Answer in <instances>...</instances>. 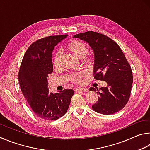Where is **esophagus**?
Wrapping results in <instances>:
<instances>
[{
    "label": "esophagus",
    "mask_w": 150,
    "mask_h": 150,
    "mask_svg": "<svg viewBox=\"0 0 150 150\" xmlns=\"http://www.w3.org/2000/svg\"><path fill=\"white\" fill-rule=\"evenodd\" d=\"M88 88H78L76 89H75V91L76 92H78V91H88Z\"/></svg>",
    "instance_id": "esophagus-1"
}]
</instances>
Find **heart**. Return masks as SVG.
I'll use <instances>...</instances> for the list:
<instances>
[{
    "label": "heart",
    "mask_w": 150,
    "mask_h": 150,
    "mask_svg": "<svg viewBox=\"0 0 150 150\" xmlns=\"http://www.w3.org/2000/svg\"><path fill=\"white\" fill-rule=\"evenodd\" d=\"M67 49L72 52L78 59H82V61L85 64H90L91 62V57L87 55L89 50L88 44L84 41L79 39H72L67 44ZM60 52H56L52 59L53 66L54 68H58L60 65ZM86 75L84 72L78 73H74L69 76V80L71 82L75 83H80L82 78Z\"/></svg>",
    "instance_id": "b5f03b06"
}]
</instances>
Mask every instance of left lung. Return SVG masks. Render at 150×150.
Listing matches in <instances>:
<instances>
[{"mask_svg": "<svg viewBox=\"0 0 150 150\" xmlns=\"http://www.w3.org/2000/svg\"><path fill=\"white\" fill-rule=\"evenodd\" d=\"M74 38L89 43L94 51L93 75L96 80L105 81L107 86L97 91L98 100L92 105L94 111L112 115L124 108L130 99L133 82L132 69L116 42L102 33L90 31L78 33Z\"/></svg>", "mask_w": 150, "mask_h": 150, "instance_id": "left-lung-1", "label": "left lung"}]
</instances>
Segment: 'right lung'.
<instances>
[{"label": "right lung", "instance_id": "right-lung-1", "mask_svg": "<svg viewBox=\"0 0 150 150\" xmlns=\"http://www.w3.org/2000/svg\"><path fill=\"white\" fill-rule=\"evenodd\" d=\"M67 35L48 36L33 42L21 63L18 73L21 91L30 109L42 119L55 120L62 117L67 112L74 95L72 89L49 93L47 80L53 71L52 50Z\"/></svg>", "mask_w": 150, "mask_h": 150}]
</instances>
